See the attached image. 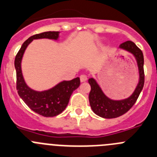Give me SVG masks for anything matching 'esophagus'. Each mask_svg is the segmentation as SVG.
Returning a JSON list of instances; mask_svg holds the SVG:
<instances>
[{"mask_svg":"<svg viewBox=\"0 0 157 157\" xmlns=\"http://www.w3.org/2000/svg\"><path fill=\"white\" fill-rule=\"evenodd\" d=\"M80 81L81 82H85L86 80H87V76L84 75V74H83V75H80Z\"/></svg>","mask_w":157,"mask_h":157,"instance_id":"esophagus-1","label":"esophagus"}]
</instances>
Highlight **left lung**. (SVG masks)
Listing matches in <instances>:
<instances>
[{"instance_id": "obj_1", "label": "left lung", "mask_w": 157, "mask_h": 157, "mask_svg": "<svg viewBox=\"0 0 157 157\" xmlns=\"http://www.w3.org/2000/svg\"><path fill=\"white\" fill-rule=\"evenodd\" d=\"M119 48L127 51L135 56L138 65L139 80L135 91L131 96L122 100H113L108 98L103 93L100 86L94 78L89 79L88 83L91 87V91L89 93L90 105L96 115L106 119L116 118L126 113L136 102L138 96L143 88L145 82L143 69L144 57L142 51L131 40L121 44L119 46Z\"/></svg>"}]
</instances>
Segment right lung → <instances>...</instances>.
Returning a JSON list of instances; mask_svg holds the SVG:
<instances>
[{
	"instance_id": "right-lung-1",
	"label": "right lung",
	"mask_w": 157,
	"mask_h": 157,
	"mask_svg": "<svg viewBox=\"0 0 157 157\" xmlns=\"http://www.w3.org/2000/svg\"><path fill=\"white\" fill-rule=\"evenodd\" d=\"M59 37V32L58 31H48L33 35L22 44L15 59L18 94L33 112L45 117H56L66 109L73 91L80 86V78L77 77L71 80H63L48 90L35 91L30 88L25 82L22 76L21 63L26 48L33 40L46 38L57 40Z\"/></svg>"
}]
</instances>
